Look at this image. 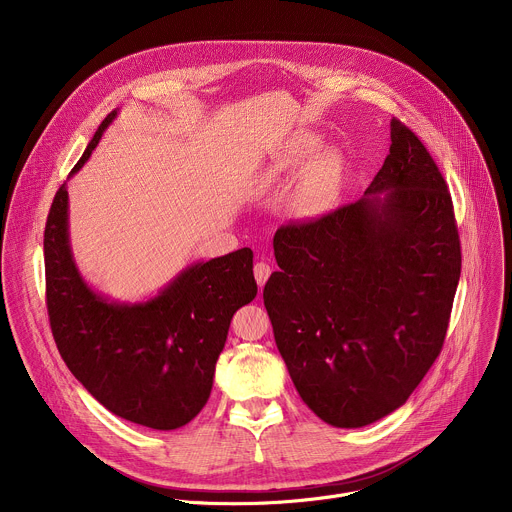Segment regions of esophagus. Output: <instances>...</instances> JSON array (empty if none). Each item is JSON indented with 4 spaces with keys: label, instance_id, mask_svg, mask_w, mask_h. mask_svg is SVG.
Listing matches in <instances>:
<instances>
[{
    "label": "esophagus",
    "instance_id": "1",
    "mask_svg": "<svg viewBox=\"0 0 512 512\" xmlns=\"http://www.w3.org/2000/svg\"><path fill=\"white\" fill-rule=\"evenodd\" d=\"M253 271H255V279H257V283H259V287H263L265 281H267L269 275H271V267L261 261V263H257V265L253 267Z\"/></svg>",
    "mask_w": 512,
    "mask_h": 512
}]
</instances>
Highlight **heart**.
Segmentation results:
<instances>
[{"instance_id": "obj_1", "label": "heart", "mask_w": 512, "mask_h": 512, "mask_svg": "<svg viewBox=\"0 0 512 512\" xmlns=\"http://www.w3.org/2000/svg\"><path fill=\"white\" fill-rule=\"evenodd\" d=\"M322 148V135L316 131H298L291 135L281 148L271 156L263 170L255 178V188L263 194L279 190L287 180L294 178L307 162L302 182L296 192V212L304 218H316L328 212L336 196L338 186V160L334 154L326 152L316 159L314 155Z\"/></svg>"}]
</instances>
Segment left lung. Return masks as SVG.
I'll return each instance as SVG.
<instances>
[{
  "mask_svg": "<svg viewBox=\"0 0 512 512\" xmlns=\"http://www.w3.org/2000/svg\"><path fill=\"white\" fill-rule=\"evenodd\" d=\"M263 302L304 403L334 427L399 409L442 352L462 253L446 180L391 119L383 168L352 204L277 229Z\"/></svg>",
  "mask_w": 512,
  "mask_h": 512,
  "instance_id": "obj_1",
  "label": "left lung"
}]
</instances>
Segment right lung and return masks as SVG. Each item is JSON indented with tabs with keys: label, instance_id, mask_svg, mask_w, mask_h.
Segmentation results:
<instances>
[{
	"label": "right lung",
	"instance_id": "add662e5",
	"mask_svg": "<svg viewBox=\"0 0 512 512\" xmlns=\"http://www.w3.org/2000/svg\"><path fill=\"white\" fill-rule=\"evenodd\" d=\"M115 117H105L70 176ZM44 267L50 328L70 373L111 413L160 431L186 425L206 405L231 320L257 296L249 247L186 267L148 302L97 294L70 251L66 182L48 212Z\"/></svg>",
	"mask_w": 512,
	"mask_h": 512
}]
</instances>
